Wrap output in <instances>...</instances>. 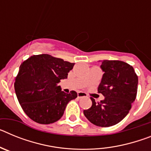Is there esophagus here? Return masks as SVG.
Returning a JSON list of instances; mask_svg holds the SVG:
<instances>
[{"label":"esophagus","mask_w":151,"mask_h":151,"mask_svg":"<svg viewBox=\"0 0 151 151\" xmlns=\"http://www.w3.org/2000/svg\"><path fill=\"white\" fill-rule=\"evenodd\" d=\"M86 97V94L84 92H78V98H82V97Z\"/></svg>","instance_id":"34e87169"}]
</instances>
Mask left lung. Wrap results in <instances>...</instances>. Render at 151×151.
<instances>
[{
	"instance_id": "8db88e82",
	"label": "left lung",
	"mask_w": 151,
	"mask_h": 151,
	"mask_svg": "<svg viewBox=\"0 0 151 151\" xmlns=\"http://www.w3.org/2000/svg\"><path fill=\"white\" fill-rule=\"evenodd\" d=\"M101 68L104 75L97 91L104 99L96 103L91 97L92 106L83 113L94 125L109 127L129 113L137 95L138 78L134 68L123 61L104 60Z\"/></svg>"
}]
</instances>
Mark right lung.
<instances>
[{
  "label": "right lung",
  "instance_id": "add662e5",
  "mask_svg": "<svg viewBox=\"0 0 151 151\" xmlns=\"http://www.w3.org/2000/svg\"><path fill=\"white\" fill-rule=\"evenodd\" d=\"M75 63L49 54L33 55L21 64L14 88L26 115L40 124L54 123L63 116L75 91L66 94L58 83L67 78Z\"/></svg>",
  "mask_w": 151,
  "mask_h": 151
}]
</instances>
